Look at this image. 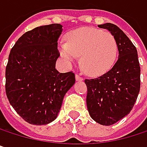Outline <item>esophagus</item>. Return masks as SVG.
<instances>
[{
    "instance_id": "esophagus-1",
    "label": "esophagus",
    "mask_w": 147,
    "mask_h": 147,
    "mask_svg": "<svg viewBox=\"0 0 147 147\" xmlns=\"http://www.w3.org/2000/svg\"><path fill=\"white\" fill-rule=\"evenodd\" d=\"M76 81H82L83 78H82L80 75L76 74Z\"/></svg>"
}]
</instances>
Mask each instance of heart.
<instances>
[{"label": "heart", "instance_id": "heart-1", "mask_svg": "<svg viewBox=\"0 0 147 147\" xmlns=\"http://www.w3.org/2000/svg\"><path fill=\"white\" fill-rule=\"evenodd\" d=\"M59 53L67 62H74L81 56L82 70L91 76H100L114 65L118 46L111 33L84 27L66 36V44L59 46Z\"/></svg>", "mask_w": 147, "mask_h": 147}]
</instances>
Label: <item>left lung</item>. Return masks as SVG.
<instances>
[{"label": "left lung", "instance_id": "left-lung-1", "mask_svg": "<svg viewBox=\"0 0 147 147\" xmlns=\"http://www.w3.org/2000/svg\"><path fill=\"white\" fill-rule=\"evenodd\" d=\"M98 27L108 30L118 46V59L106 73L86 79L87 106L98 123H116L133 109L140 88V67L136 47L117 25L106 23Z\"/></svg>", "mask_w": 147, "mask_h": 147}]
</instances>
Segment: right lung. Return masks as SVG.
Wrapping results in <instances>:
<instances>
[{
	"instance_id": "1",
	"label": "right lung",
	"mask_w": 147,
	"mask_h": 147,
	"mask_svg": "<svg viewBox=\"0 0 147 147\" xmlns=\"http://www.w3.org/2000/svg\"><path fill=\"white\" fill-rule=\"evenodd\" d=\"M62 25L52 24L25 32L11 49L6 67V94L24 121L44 125L58 116L63 99L75 83L72 71L59 73L58 39Z\"/></svg>"
}]
</instances>
